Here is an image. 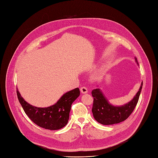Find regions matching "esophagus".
Listing matches in <instances>:
<instances>
[{
	"label": "esophagus",
	"instance_id": "1",
	"mask_svg": "<svg viewBox=\"0 0 158 158\" xmlns=\"http://www.w3.org/2000/svg\"><path fill=\"white\" fill-rule=\"evenodd\" d=\"M80 91L82 94H87L88 92V89L85 87H81L80 88Z\"/></svg>",
	"mask_w": 158,
	"mask_h": 158
}]
</instances>
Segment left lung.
<instances>
[{
    "instance_id": "8db88e82",
    "label": "left lung",
    "mask_w": 158,
    "mask_h": 158,
    "mask_svg": "<svg viewBox=\"0 0 158 158\" xmlns=\"http://www.w3.org/2000/svg\"><path fill=\"white\" fill-rule=\"evenodd\" d=\"M135 60L137 63V58ZM142 85L143 82L141 83L139 90L131 101L121 106H114L111 104L99 89H94L92 91L94 98L92 111L94 119L104 125L119 123L127 119L136 107Z\"/></svg>"
}]
</instances>
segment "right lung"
<instances>
[{"label":"right lung","mask_w":158,"mask_h":158,"mask_svg":"<svg viewBox=\"0 0 158 158\" xmlns=\"http://www.w3.org/2000/svg\"><path fill=\"white\" fill-rule=\"evenodd\" d=\"M18 98L24 111L37 125L51 130H56L65 127L69 117L72 103L80 95L78 88L64 94L54 105L47 107H37L30 105L25 101L18 89Z\"/></svg>","instance_id":"add662e5"}]
</instances>
